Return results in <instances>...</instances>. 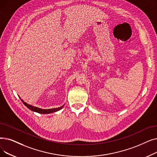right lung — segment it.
<instances>
[{
  "label": "right lung",
  "mask_w": 157,
  "mask_h": 157,
  "mask_svg": "<svg viewBox=\"0 0 157 157\" xmlns=\"http://www.w3.org/2000/svg\"><path fill=\"white\" fill-rule=\"evenodd\" d=\"M20 99H21V101H22V103L24 104V105L28 107L29 110H31V111L33 112H37V113H42V114H49V113H54L55 112H57V111H59L61 109H62V108H63L64 105H63V106H60V107H58V108H51V109H42V108H39L38 107H36V106H33L31 105H29L28 103H26L25 102H24L21 98H20Z\"/></svg>",
  "instance_id": "1"
}]
</instances>
